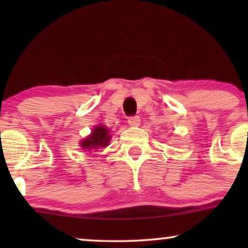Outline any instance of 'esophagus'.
<instances>
[{
	"label": "esophagus",
	"mask_w": 248,
	"mask_h": 248,
	"mask_svg": "<svg viewBox=\"0 0 248 248\" xmlns=\"http://www.w3.org/2000/svg\"><path fill=\"white\" fill-rule=\"evenodd\" d=\"M128 124L132 127L140 126V118H139V116H130V118L128 119Z\"/></svg>",
	"instance_id": "obj_1"
}]
</instances>
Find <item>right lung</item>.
Returning <instances> with one entry per match:
<instances>
[{
    "mask_svg": "<svg viewBox=\"0 0 248 248\" xmlns=\"http://www.w3.org/2000/svg\"><path fill=\"white\" fill-rule=\"evenodd\" d=\"M110 138L112 136L109 135V129L105 126H95L92 129V133L80 142V147L86 150L99 149L100 147L104 148L108 146Z\"/></svg>",
    "mask_w": 248,
    "mask_h": 248,
    "instance_id": "obj_1",
    "label": "right lung"
}]
</instances>
